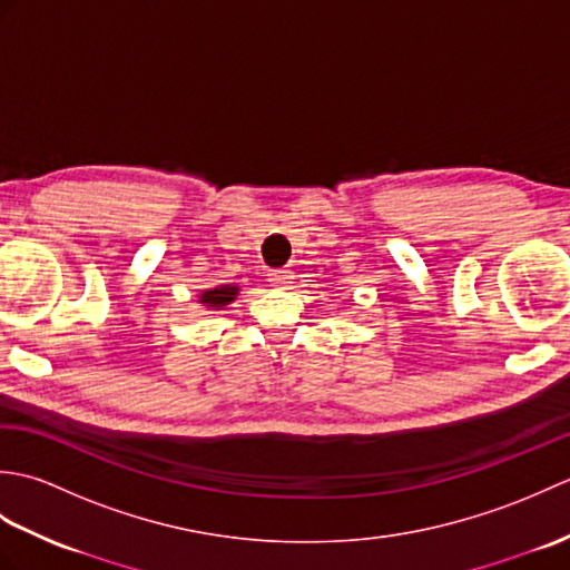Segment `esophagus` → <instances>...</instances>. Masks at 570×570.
<instances>
[{
	"instance_id": "obj_1",
	"label": "esophagus",
	"mask_w": 570,
	"mask_h": 570,
	"mask_svg": "<svg viewBox=\"0 0 570 570\" xmlns=\"http://www.w3.org/2000/svg\"><path fill=\"white\" fill-rule=\"evenodd\" d=\"M292 272L288 269H272L269 272V282H272V286H276V288H286L288 284H292Z\"/></svg>"
}]
</instances>
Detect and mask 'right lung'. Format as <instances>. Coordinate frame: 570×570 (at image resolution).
Segmentation results:
<instances>
[{"label": "right lung", "instance_id": "right-lung-1", "mask_svg": "<svg viewBox=\"0 0 570 570\" xmlns=\"http://www.w3.org/2000/svg\"><path fill=\"white\" fill-rule=\"evenodd\" d=\"M237 294H239V288L235 284H223V286H215V288H205V292L198 298H200L203 306L220 311L223 306L233 304Z\"/></svg>", "mask_w": 570, "mask_h": 570}]
</instances>
